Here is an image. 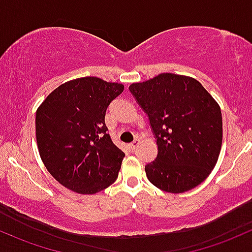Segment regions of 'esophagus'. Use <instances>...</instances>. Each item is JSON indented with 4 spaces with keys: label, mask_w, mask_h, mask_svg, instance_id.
<instances>
[{
    "label": "esophagus",
    "mask_w": 252,
    "mask_h": 252,
    "mask_svg": "<svg viewBox=\"0 0 252 252\" xmlns=\"http://www.w3.org/2000/svg\"><path fill=\"white\" fill-rule=\"evenodd\" d=\"M139 145H140V140H135V141H132L130 145H129V148H130L131 151H134V149L136 148Z\"/></svg>",
    "instance_id": "1"
}]
</instances>
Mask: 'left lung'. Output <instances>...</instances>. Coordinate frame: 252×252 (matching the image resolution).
I'll return each mask as SVG.
<instances>
[{
  "instance_id": "1",
  "label": "left lung",
  "mask_w": 252,
  "mask_h": 252,
  "mask_svg": "<svg viewBox=\"0 0 252 252\" xmlns=\"http://www.w3.org/2000/svg\"><path fill=\"white\" fill-rule=\"evenodd\" d=\"M129 90L148 115L158 156L146 165L148 181L172 193L201 184L217 165L222 145L219 104L196 79L161 73Z\"/></svg>"
}]
</instances>
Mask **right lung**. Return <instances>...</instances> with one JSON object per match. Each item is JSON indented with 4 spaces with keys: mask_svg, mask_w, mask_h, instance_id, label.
I'll return each instance as SVG.
<instances>
[{
    "mask_svg": "<svg viewBox=\"0 0 252 252\" xmlns=\"http://www.w3.org/2000/svg\"><path fill=\"white\" fill-rule=\"evenodd\" d=\"M124 86L95 76L55 88L35 112V139L41 161L60 184L94 195L117 179L126 154L112 142L105 112Z\"/></svg>",
    "mask_w": 252,
    "mask_h": 252,
    "instance_id": "1",
    "label": "right lung"
}]
</instances>
